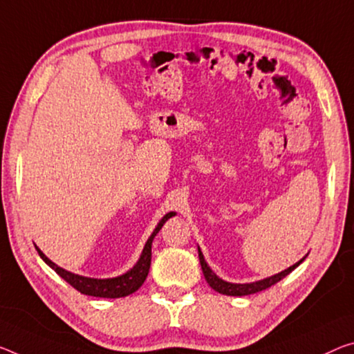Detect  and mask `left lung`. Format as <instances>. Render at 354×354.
I'll return each mask as SVG.
<instances>
[{
	"mask_svg": "<svg viewBox=\"0 0 354 354\" xmlns=\"http://www.w3.org/2000/svg\"><path fill=\"white\" fill-rule=\"evenodd\" d=\"M197 249H198L201 271H203V276L206 279L207 285H209V287L214 291H217V293H222L227 296H248V295H254V293H258V291H263L269 287H272V285L277 283L279 280H282L285 276H288V274L293 271L295 268H298L301 263L304 261V258L307 257V255L302 257L299 261L295 263V265H291L290 268L283 269V271L274 274V276H269V277H265L261 280H255V282H249V283H233V282H227V280L218 277L217 274L209 268V265L206 263L200 245H197Z\"/></svg>",
	"mask_w": 354,
	"mask_h": 354,
	"instance_id": "8db88e82",
	"label": "left lung"
}]
</instances>
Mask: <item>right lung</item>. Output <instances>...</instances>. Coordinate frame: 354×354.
I'll use <instances>...</instances> for the list:
<instances>
[{"mask_svg":"<svg viewBox=\"0 0 354 354\" xmlns=\"http://www.w3.org/2000/svg\"><path fill=\"white\" fill-rule=\"evenodd\" d=\"M175 214L176 212L171 211V212H167V214L160 218L159 223H157L154 228V232L151 233V236L148 238L147 243H145V248L142 250V254H140V258L137 260L136 265H133L124 274H120V276L116 277L96 279V277H86V276H80V274H74L67 271L64 268L58 266L56 263H53L41 249L37 248V245H36V250L39 257H41L59 277H63L67 283H71L72 287L80 291V293L88 295V296H96V298H110V299L124 298V296L136 293V291L142 287L145 280H147L149 266H151V245H153V239L156 238V234L159 233V230L164 227V223L168 221V218L173 217Z\"/></svg>","mask_w":354,"mask_h":354,"instance_id":"obj_1","label":"right lung"}]
</instances>
